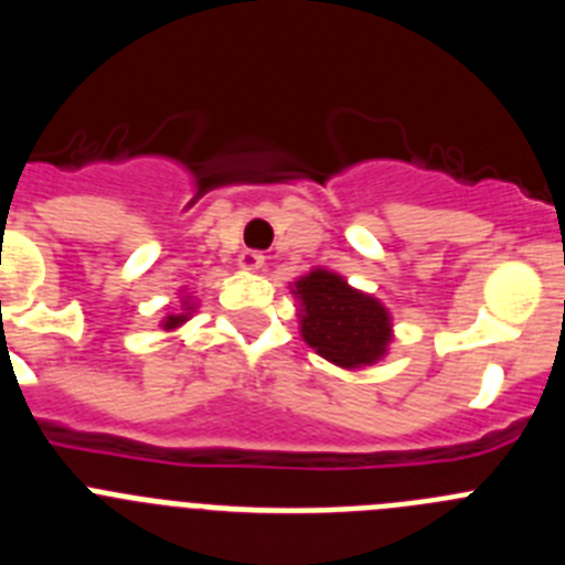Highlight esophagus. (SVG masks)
<instances>
[{
	"instance_id": "1",
	"label": "esophagus",
	"mask_w": 565,
	"mask_h": 565,
	"mask_svg": "<svg viewBox=\"0 0 565 565\" xmlns=\"http://www.w3.org/2000/svg\"><path fill=\"white\" fill-rule=\"evenodd\" d=\"M263 263H266V257L259 252H243L237 257V266L243 268V271H259L263 268Z\"/></svg>"
}]
</instances>
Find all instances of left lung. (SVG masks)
<instances>
[{
    "instance_id": "obj_1",
    "label": "left lung",
    "mask_w": 565,
    "mask_h": 565,
    "mask_svg": "<svg viewBox=\"0 0 565 565\" xmlns=\"http://www.w3.org/2000/svg\"><path fill=\"white\" fill-rule=\"evenodd\" d=\"M299 337L308 348L344 371H362L387 356L393 317L382 299L353 288L342 274L311 268L291 282Z\"/></svg>"
}]
</instances>
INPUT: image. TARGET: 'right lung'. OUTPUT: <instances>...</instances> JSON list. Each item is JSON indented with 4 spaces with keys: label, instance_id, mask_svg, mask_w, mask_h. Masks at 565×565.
<instances>
[{
    "label": "right lung",
    "instance_id": "right-lung-1",
    "mask_svg": "<svg viewBox=\"0 0 565 565\" xmlns=\"http://www.w3.org/2000/svg\"><path fill=\"white\" fill-rule=\"evenodd\" d=\"M198 311V299L192 297V294L186 291V288H181V306H178V311L174 313H167V317L161 319V328L167 333H174L178 328H183L192 319V313Z\"/></svg>",
    "mask_w": 565,
    "mask_h": 565
}]
</instances>
